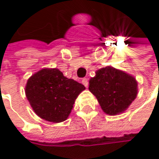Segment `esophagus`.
<instances>
[{
  "label": "esophagus",
  "instance_id": "1",
  "mask_svg": "<svg viewBox=\"0 0 159 159\" xmlns=\"http://www.w3.org/2000/svg\"><path fill=\"white\" fill-rule=\"evenodd\" d=\"M82 84L85 86L86 87H87V86H88V80H87V79H86V78H84V79H82Z\"/></svg>",
  "mask_w": 159,
  "mask_h": 159
}]
</instances>
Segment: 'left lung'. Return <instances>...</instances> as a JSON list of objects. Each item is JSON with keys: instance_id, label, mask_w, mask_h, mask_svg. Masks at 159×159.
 I'll return each instance as SVG.
<instances>
[{"instance_id": "left-lung-1", "label": "left lung", "mask_w": 159, "mask_h": 159, "mask_svg": "<svg viewBox=\"0 0 159 159\" xmlns=\"http://www.w3.org/2000/svg\"><path fill=\"white\" fill-rule=\"evenodd\" d=\"M89 91L96 97L102 110L116 116L124 111L137 94V83L130 75L107 66L96 72L89 80Z\"/></svg>"}]
</instances>
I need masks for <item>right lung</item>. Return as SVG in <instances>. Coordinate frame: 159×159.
<instances>
[{"label":"right lung","mask_w":159,"mask_h":159,"mask_svg":"<svg viewBox=\"0 0 159 159\" xmlns=\"http://www.w3.org/2000/svg\"><path fill=\"white\" fill-rule=\"evenodd\" d=\"M86 87L63 75L58 69H43L29 79L26 96L33 110L48 122L66 120L76 98Z\"/></svg>","instance_id":"obj_1"}]
</instances>
